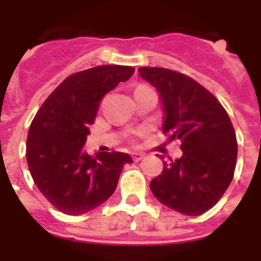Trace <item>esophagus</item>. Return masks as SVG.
Returning a JSON list of instances; mask_svg holds the SVG:
<instances>
[{"label":"esophagus","instance_id":"esophagus-1","mask_svg":"<svg viewBox=\"0 0 261 261\" xmlns=\"http://www.w3.org/2000/svg\"><path fill=\"white\" fill-rule=\"evenodd\" d=\"M131 157H133V160H134L135 163H138V161H141V160L145 157V154L141 153V151H134V153H131Z\"/></svg>","mask_w":261,"mask_h":261}]
</instances>
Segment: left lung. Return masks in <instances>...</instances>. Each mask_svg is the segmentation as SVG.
Listing matches in <instances>:
<instances>
[{
	"label": "left lung",
	"instance_id": "obj_1",
	"mask_svg": "<svg viewBox=\"0 0 261 261\" xmlns=\"http://www.w3.org/2000/svg\"><path fill=\"white\" fill-rule=\"evenodd\" d=\"M139 75L159 92L163 130L181 142L182 155L164 163L150 181L160 203L186 215H200L222 198L237 161V139L221 102L200 84L164 67H139ZM163 159V155H161Z\"/></svg>",
	"mask_w": 261,
	"mask_h": 261
}]
</instances>
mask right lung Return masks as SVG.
Returning a JSON list of instances; mask_svg holds the SVG:
<instances>
[{
  "instance_id": "right-lung-1",
  "label": "right lung",
  "mask_w": 261,
  "mask_h": 261,
  "mask_svg": "<svg viewBox=\"0 0 261 261\" xmlns=\"http://www.w3.org/2000/svg\"><path fill=\"white\" fill-rule=\"evenodd\" d=\"M131 66L104 65L67 77L43 102L31 123L27 163L39 191L69 215H81L115 192L127 153L84 150L100 100L134 74Z\"/></svg>"
}]
</instances>
